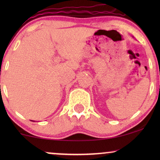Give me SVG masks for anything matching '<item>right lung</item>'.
<instances>
[{"label":"right lung","instance_id":"1","mask_svg":"<svg viewBox=\"0 0 160 160\" xmlns=\"http://www.w3.org/2000/svg\"><path fill=\"white\" fill-rule=\"evenodd\" d=\"M32 122H34V121H32Z\"/></svg>","mask_w":160,"mask_h":160}]
</instances>
